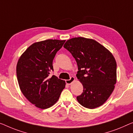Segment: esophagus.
<instances>
[{
	"label": "esophagus",
	"instance_id": "esophagus-1",
	"mask_svg": "<svg viewBox=\"0 0 133 133\" xmlns=\"http://www.w3.org/2000/svg\"><path fill=\"white\" fill-rule=\"evenodd\" d=\"M75 81V77H71L70 79H67V80H66V82L67 85H70L72 84V83H73L74 81Z\"/></svg>",
	"mask_w": 133,
	"mask_h": 133
}]
</instances>
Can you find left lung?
Listing matches in <instances>:
<instances>
[{
  "mask_svg": "<svg viewBox=\"0 0 133 133\" xmlns=\"http://www.w3.org/2000/svg\"><path fill=\"white\" fill-rule=\"evenodd\" d=\"M64 47L78 64L76 77L83 92L76 97L82 106L92 109L103 104L116 83V62L108 49L92 39L78 37L66 41Z\"/></svg>",
  "mask_w": 133,
  "mask_h": 133,
  "instance_id": "8db88e82",
  "label": "left lung"
}]
</instances>
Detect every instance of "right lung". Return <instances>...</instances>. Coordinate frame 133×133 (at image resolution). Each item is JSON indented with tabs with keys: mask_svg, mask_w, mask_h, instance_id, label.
Listing matches in <instances>:
<instances>
[{
	"mask_svg": "<svg viewBox=\"0 0 133 133\" xmlns=\"http://www.w3.org/2000/svg\"><path fill=\"white\" fill-rule=\"evenodd\" d=\"M66 40L48 39L33 43L22 55L17 64L19 88L31 103L45 109L57 103L66 82L49 73L52 61Z\"/></svg>",
	"mask_w": 133,
	"mask_h": 133,
	"instance_id": "1",
	"label": "right lung"
}]
</instances>
